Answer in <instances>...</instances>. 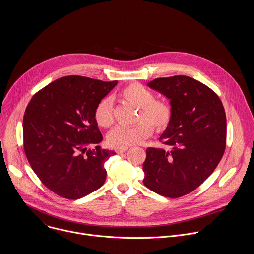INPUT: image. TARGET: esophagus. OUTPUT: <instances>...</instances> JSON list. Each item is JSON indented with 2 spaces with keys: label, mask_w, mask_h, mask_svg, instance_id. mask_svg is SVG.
Returning a JSON list of instances; mask_svg holds the SVG:
<instances>
[{
  "label": "esophagus",
  "mask_w": 254,
  "mask_h": 254,
  "mask_svg": "<svg viewBox=\"0 0 254 254\" xmlns=\"http://www.w3.org/2000/svg\"><path fill=\"white\" fill-rule=\"evenodd\" d=\"M127 150H128V148H118V149H116V152H117V154H123V153L127 152Z\"/></svg>",
  "instance_id": "34e87169"
}]
</instances>
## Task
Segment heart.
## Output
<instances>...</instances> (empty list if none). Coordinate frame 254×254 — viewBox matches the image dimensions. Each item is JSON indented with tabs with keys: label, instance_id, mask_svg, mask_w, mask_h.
Segmentation results:
<instances>
[{
	"label": "heart",
	"instance_id": "heart-1",
	"mask_svg": "<svg viewBox=\"0 0 254 254\" xmlns=\"http://www.w3.org/2000/svg\"><path fill=\"white\" fill-rule=\"evenodd\" d=\"M121 98L138 106L137 120L133 127L119 126L107 135V141L116 148H128L146 139L153 133L152 125L157 129H164L172 119V107L166 100L154 99L152 90L140 83H130L120 92ZM94 119L101 127H110L114 122V107L111 98L101 99L95 107Z\"/></svg>",
	"mask_w": 254,
	"mask_h": 254
}]
</instances>
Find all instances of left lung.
<instances>
[{
    "mask_svg": "<svg viewBox=\"0 0 254 254\" xmlns=\"http://www.w3.org/2000/svg\"><path fill=\"white\" fill-rule=\"evenodd\" d=\"M148 86L170 100L172 119L160 136L168 150L148 148L142 182L157 194L179 198L198 188L222 159L225 111L218 95L189 76L156 78Z\"/></svg>",
    "mask_w": 254,
    "mask_h": 254,
    "instance_id": "1",
    "label": "left lung"
}]
</instances>
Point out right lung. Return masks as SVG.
Listing matches in <instances>:
<instances>
[{
    "instance_id": "add662e5",
    "label": "right lung",
    "mask_w": 254,
    "mask_h": 254,
    "mask_svg": "<svg viewBox=\"0 0 254 254\" xmlns=\"http://www.w3.org/2000/svg\"><path fill=\"white\" fill-rule=\"evenodd\" d=\"M117 84V80L64 76L29 102L23 120L25 154L41 182L60 197L80 199L103 185L104 163L116 153L87 147L103 139L95 107Z\"/></svg>"
}]
</instances>
